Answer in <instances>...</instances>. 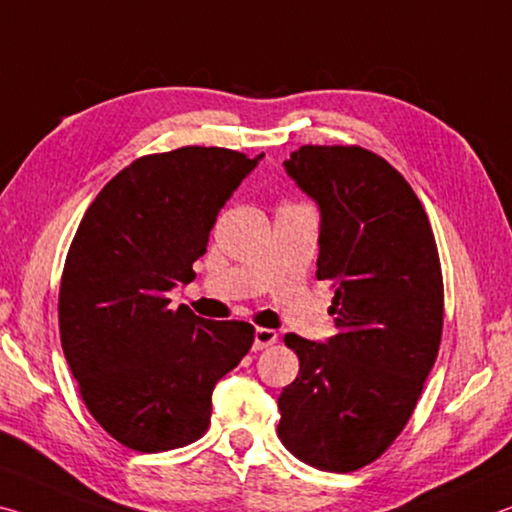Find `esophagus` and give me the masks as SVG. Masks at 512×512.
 <instances>
[{
    "label": "esophagus",
    "mask_w": 512,
    "mask_h": 512,
    "mask_svg": "<svg viewBox=\"0 0 512 512\" xmlns=\"http://www.w3.org/2000/svg\"><path fill=\"white\" fill-rule=\"evenodd\" d=\"M276 340H279V335H276V331H272V329H256L254 331V349H258V351L272 347Z\"/></svg>",
    "instance_id": "obj_1"
}]
</instances>
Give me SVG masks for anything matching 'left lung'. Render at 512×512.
I'll return each instance as SVG.
<instances>
[{"mask_svg": "<svg viewBox=\"0 0 512 512\" xmlns=\"http://www.w3.org/2000/svg\"><path fill=\"white\" fill-rule=\"evenodd\" d=\"M286 172L320 206L317 279L333 281L335 335L288 333L299 374L279 397V438L324 472L374 463L413 415L438 358L445 288L429 217L385 158L304 145Z\"/></svg>", "mask_w": 512, "mask_h": 512, "instance_id": "left-lung-1", "label": "left lung"}]
</instances>
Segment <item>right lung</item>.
I'll return each instance as SVG.
<instances>
[{"mask_svg": "<svg viewBox=\"0 0 512 512\" xmlns=\"http://www.w3.org/2000/svg\"><path fill=\"white\" fill-rule=\"evenodd\" d=\"M261 158L224 147L142 156L74 233L58 292L63 354L90 415L124 447L199 440L215 383L251 349L254 326L170 308L167 292L195 279L217 213Z\"/></svg>", "mask_w": 512, "mask_h": 512, "instance_id": "add662e5", "label": "right lung"}]
</instances>
